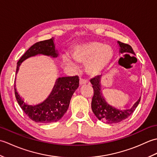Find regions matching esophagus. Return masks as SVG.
I'll list each match as a JSON object with an SVG mask.
<instances>
[{
	"mask_svg": "<svg viewBox=\"0 0 157 157\" xmlns=\"http://www.w3.org/2000/svg\"><path fill=\"white\" fill-rule=\"evenodd\" d=\"M87 82H88L87 80L84 78H80V79H79V84L80 85H84V84H87Z\"/></svg>",
	"mask_w": 157,
	"mask_h": 157,
	"instance_id": "34e87169",
	"label": "esophagus"
}]
</instances>
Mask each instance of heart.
<instances>
[{"label":"heart","mask_w":157,"mask_h":157,"mask_svg":"<svg viewBox=\"0 0 157 157\" xmlns=\"http://www.w3.org/2000/svg\"><path fill=\"white\" fill-rule=\"evenodd\" d=\"M113 55L111 48L98 42H90L78 46L73 52V58L77 62L87 63L86 71L91 75H98L108 64ZM65 60L69 64L67 58Z\"/></svg>","instance_id":"obj_1"}]
</instances>
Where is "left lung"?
Returning a JSON list of instances; mask_svg holds the SVG:
<instances>
[{
	"instance_id": "obj_1",
	"label": "left lung",
	"mask_w": 157,
	"mask_h": 157,
	"mask_svg": "<svg viewBox=\"0 0 157 157\" xmlns=\"http://www.w3.org/2000/svg\"><path fill=\"white\" fill-rule=\"evenodd\" d=\"M118 44L120 46L121 53H124L125 55H135L130 45L120 41H118ZM90 82L94 90V95L92 96L91 104L92 110L96 117L102 122L106 123H117L123 121L124 119L128 118L134 113L140 101V98L132 106V108L124 110V111H120L107 104L103 97L101 91V84H100L101 75H97L95 78L91 79Z\"/></svg>"
}]
</instances>
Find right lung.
<instances>
[{
	"label": "right lung",
	"instance_id": "obj_1",
	"mask_svg": "<svg viewBox=\"0 0 157 157\" xmlns=\"http://www.w3.org/2000/svg\"><path fill=\"white\" fill-rule=\"evenodd\" d=\"M38 54L52 57L58 56L57 52L55 51L53 38L33 44L19 59L17 65L16 73L22 61ZM79 81L78 75L59 78L48 98L41 104L36 106L28 105L24 103L14 88L15 98L20 107L34 121L43 123L56 122L61 119L67 111L71 96L79 86Z\"/></svg>",
	"mask_w": 157,
	"mask_h": 157
}]
</instances>
